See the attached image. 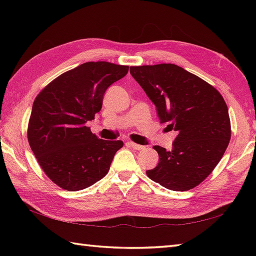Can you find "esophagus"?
Segmentation results:
<instances>
[{
    "instance_id": "34e87169",
    "label": "esophagus",
    "mask_w": 256,
    "mask_h": 256,
    "mask_svg": "<svg viewBox=\"0 0 256 256\" xmlns=\"http://www.w3.org/2000/svg\"><path fill=\"white\" fill-rule=\"evenodd\" d=\"M128 145L131 146V148H132L133 150H142V148H143V146H142V145L134 143V142H132V140H130V142H128Z\"/></svg>"
}]
</instances>
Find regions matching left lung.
<instances>
[{"label": "left lung", "instance_id": "obj_1", "mask_svg": "<svg viewBox=\"0 0 256 256\" xmlns=\"http://www.w3.org/2000/svg\"><path fill=\"white\" fill-rule=\"evenodd\" d=\"M130 72L154 103L160 123L178 132L172 150L158 145V165L146 175L162 187L186 192L219 164L231 138L226 103L214 86L174 64L131 67Z\"/></svg>", "mask_w": 256, "mask_h": 256}]
</instances>
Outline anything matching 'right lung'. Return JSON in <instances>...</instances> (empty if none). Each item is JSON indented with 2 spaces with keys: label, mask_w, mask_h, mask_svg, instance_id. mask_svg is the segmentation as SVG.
Listing matches in <instances>:
<instances>
[{
  "label": "right lung",
  "mask_w": 256,
  "mask_h": 256,
  "mask_svg": "<svg viewBox=\"0 0 256 256\" xmlns=\"http://www.w3.org/2000/svg\"><path fill=\"white\" fill-rule=\"evenodd\" d=\"M128 72V66L89 62L64 72L35 98L27 140L50 180L68 192L104 177L122 140H106L86 123L101 110L103 94Z\"/></svg>",
  "instance_id": "1"
}]
</instances>
